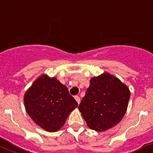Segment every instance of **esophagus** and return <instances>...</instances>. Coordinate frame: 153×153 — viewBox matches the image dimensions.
<instances>
[{
    "label": "esophagus",
    "instance_id": "34e87169",
    "mask_svg": "<svg viewBox=\"0 0 153 153\" xmlns=\"http://www.w3.org/2000/svg\"><path fill=\"white\" fill-rule=\"evenodd\" d=\"M74 99H75V100L77 101V102H78V103H80V97H79V96H74Z\"/></svg>",
    "mask_w": 153,
    "mask_h": 153
}]
</instances>
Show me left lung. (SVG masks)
Segmentation results:
<instances>
[{"instance_id":"8db88e82","label":"left lung","mask_w":153,"mask_h":153,"mask_svg":"<svg viewBox=\"0 0 153 153\" xmlns=\"http://www.w3.org/2000/svg\"><path fill=\"white\" fill-rule=\"evenodd\" d=\"M130 91L116 77L104 73L91 79L79 106L87 125L103 131L120 122L126 113Z\"/></svg>"}]
</instances>
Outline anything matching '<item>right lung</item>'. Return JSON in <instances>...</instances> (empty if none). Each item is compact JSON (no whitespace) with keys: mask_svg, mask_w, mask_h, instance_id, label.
Segmentation results:
<instances>
[{"mask_svg":"<svg viewBox=\"0 0 153 153\" xmlns=\"http://www.w3.org/2000/svg\"><path fill=\"white\" fill-rule=\"evenodd\" d=\"M27 114L47 131H57L65 124L78 102L65 85L55 78L43 75L34 82L24 96Z\"/></svg>","mask_w":153,"mask_h":153,"instance_id":"right-lung-1","label":"right lung"}]
</instances>
